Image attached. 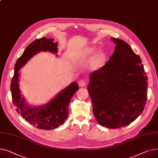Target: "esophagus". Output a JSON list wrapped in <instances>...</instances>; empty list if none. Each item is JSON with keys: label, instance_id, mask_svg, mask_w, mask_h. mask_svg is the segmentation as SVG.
<instances>
[{"label": "esophagus", "instance_id": "34e87169", "mask_svg": "<svg viewBox=\"0 0 158 158\" xmlns=\"http://www.w3.org/2000/svg\"><path fill=\"white\" fill-rule=\"evenodd\" d=\"M78 85L80 87H83L84 86H85L86 82L84 80H81L80 81H78Z\"/></svg>", "mask_w": 158, "mask_h": 158}]
</instances>
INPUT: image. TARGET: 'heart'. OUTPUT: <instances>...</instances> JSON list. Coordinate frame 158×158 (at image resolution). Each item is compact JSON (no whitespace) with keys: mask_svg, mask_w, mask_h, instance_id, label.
Here are the masks:
<instances>
[{"mask_svg":"<svg viewBox=\"0 0 158 158\" xmlns=\"http://www.w3.org/2000/svg\"><path fill=\"white\" fill-rule=\"evenodd\" d=\"M96 50L94 47L87 48L84 51L85 56L89 57ZM106 53L103 51H98L92 56L89 61L88 68L91 71H97L103 67L106 62Z\"/></svg>","mask_w":158,"mask_h":158,"instance_id":"1","label":"heart"}]
</instances>
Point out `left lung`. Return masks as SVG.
I'll return each mask as SVG.
<instances>
[{
	"instance_id": "8db88e82",
	"label": "left lung",
	"mask_w": 158,
	"mask_h": 158,
	"mask_svg": "<svg viewBox=\"0 0 158 158\" xmlns=\"http://www.w3.org/2000/svg\"><path fill=\"white\" fill-rule=\"evenodd\" d=\"M111 40L115 51L105 66L91 73L87 89L97 122L116 129L131 124L143 112L148 78L131 46L121 40Z\"/></svg>"
}]
</instances>
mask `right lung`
<instances>
[{
    "label": "right lung",
    "instance_id": "1",
    "mask_svg": "<svg viewBox=\"0 0 158 158\" xmlns=\"http://www.w3.org/2000/svg\"><path fill=\"white\" fill-rule=\"evenodd\" d=\"M53 40L44 37L36 40L27 46L22 56L15 64L14 76L10 87L12 99L14 105L16 107V112L32 126L45 130L57 128L66 121L69 112L68 105L73 96L79 89L78 83L76 81L71 83L60 92L50 103L40 106H32L27 103L20 94L18 71L35 54L40 52L48 51L57 53V43H53Z\"/></svg>",
    "mask_w": 158,
    "mask_h": 158
}]
</instances>
